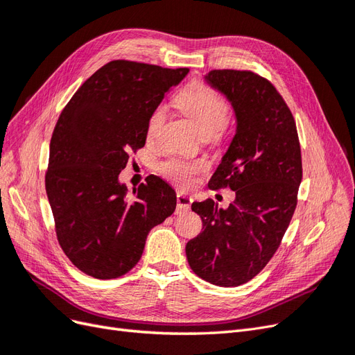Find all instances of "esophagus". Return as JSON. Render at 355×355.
<instances>
[{"label": "esophagus", "instance_id": "esophagus-1", "mask_svg": "<svg viewBox=\"0 0 355 355\" xmlns=\"http://www.w3.org/2000/svg\"><path fill=\"white\" fill-rule=\"evenodd\" d=\"M176 201H178V211H187L191 209L192 198L189 196L184 194V192H178Z\"/></svg>", "mask_w": 355, "mask_h": 355}]
</instances>
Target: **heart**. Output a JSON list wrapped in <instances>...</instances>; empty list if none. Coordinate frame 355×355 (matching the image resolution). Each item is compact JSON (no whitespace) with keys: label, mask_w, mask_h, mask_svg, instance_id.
Here are the masks:
<instances>
[{"label":"heart","mask_w":355,"mask_h":355,"mask_svg":"<svg viewBox=\"0 0 355 355\" xmlns=\"http://www.w3.org/2000/svg\"><path fill=\"white\" fill-rule=\"evenodd\" d=\"M178 108L184 112L191 123L196 125L200 135L219 139L230 115V102L223 96L202 81H192L178 94ZM164 108L155 106L149 114L146 123V135L151 137L164 120ZM159 173L175 182L179 187H188L194 178L206 170L200 161H188L184 158H168L158 167Z\"/></svg>","instance_id":"1"}]
</instances>
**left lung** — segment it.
I'll return each instance as SVG.
<instances>
[{
  "instance_id": "1",
  "label": "left lung",
  "mask_w": 355,
  "mask_h": 355,
  "mask_svg": "<svg viewBox=\"0 0 355 355\" xmlns=\"http://www.w3.org/2000/svg\"><path fill=\"white\" fill-rule=\"evenodd\" d=\"M206 80L232 102L235 133L209 182L230 188L227 210L213 200L192 202L202 231L187 244V259L202 280L235 287L259 274L293 218L302 180V155L292 111L274 84L252 71L213 69Z\"/></svg>"
}]
</instances>
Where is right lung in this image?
Returning <instances> with one entry per match:
<instances>
[{
    "mask_svg": "<svg viewBox=\"0 0 355 355\" xmlns=\"http://www.w3.org/2000/svg\"><path fill=\"white\" fill-rule=\"evenodd\" d=\"M188 71L111 60L62 110L46 191L58 241L84 274L111 280L133 270L149 231L175 211L176 194L163 179L148 176L128 197L118 175L145 146L149 114Z\"/></svg>",
    "mask_w": 355,
    "mask_h": 355,
    "instance_id": "obj_1",
    "label": "right lung"
}]
</instances>
